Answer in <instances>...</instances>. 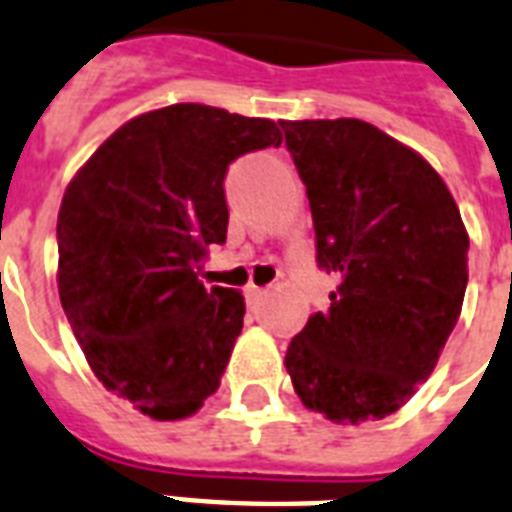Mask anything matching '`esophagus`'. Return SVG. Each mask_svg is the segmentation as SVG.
I'll return each instance as SVG.
<instances>
[{
    "instance_id": "esophagus-1",
    "label": "esophagus",
    "mask_w": 512,
    "mask_h": 512,
    "mask_svg": "<svg viewBox=\"0 0 512 512\" xmlns=\"http://www.w3.org/2000/svg\"><path fill=\"white\" fill-rule=\"evenodd\" d=\"M261 288H256V285H248V288H245V301H248V304H256V301L261 299Z\"/></svg>"
}]
</instances>
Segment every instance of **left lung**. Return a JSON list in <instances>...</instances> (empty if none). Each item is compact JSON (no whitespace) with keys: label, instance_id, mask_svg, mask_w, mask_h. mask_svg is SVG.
Here are the masks:
<instances>
[{"label":"left lung","instance_id":"obj_1","mask_svg":"<svg viewBox=\"0 0 512 512\" xmlns=\"http://www.w3.org/2000/svg\"><path fill=\"white\" fill-rule=\"evenodd\" d=\"M307 186L328 312L291 339L301 403L339 425L384 419L433 374L462 312L467 229L449 186L363 120H280Z\"/></svg>","mask_w":512,"mask_h":512}]
</instances>
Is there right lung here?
I'll use <instances>...</instances> for the list:
<instances>
[{
    "label": "right lung",
    "instance_id": "add662e5",
    "mask_svg": "<svg viewBox=\"0 0 512 512\" xmlns=\"http://www.w3.org/2000/svg\"><path fill=\"white\" fill-rule=\"evenodd\" d=\"M280 144L272 120L173 104L125 122L66 186L63 312L98 382L146 417H192L219 390L245 301L197 272L227 240L229 162Z\"/></svg>",
    "mask_w": 512,
    "mask_h": 512
}]
</instances>
